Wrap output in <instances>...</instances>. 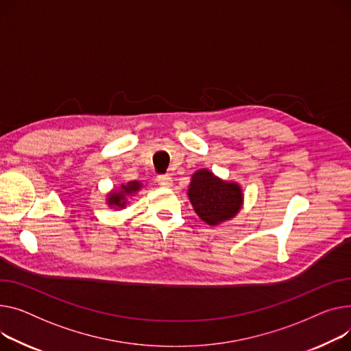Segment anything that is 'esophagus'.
<instances>
[{
  "label": "esophagus",
  "mask_w": 351,
  "mask_h": 351,
  "mask_svg": "<svg viewBox=\"0 0 351 351\" xmlns=\"http://www.w3.org/2000/svg\"><path fill=\"white\" fill-rule=\"evenodd\" d=\"M156 182H158L159 186H162V188H171L172 183H173V180H172V178L169 175H159V176H156Z\"/></svg>",
  "instance_id": "esophagus-1"
}]
</instances>
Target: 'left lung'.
Segmentation results:
<instances>
[{
	"label": "left lung",
	"mask_w": 351,
	"mask_h": 351,
	"mask_svg": "<svg viewBox=\"0 0 351 351\" xmlns=\"http://www.w3.org/2000/svg\"><path fill=\"white\" fill-rule=\"evenodd\" d=\"M188 196L197 216L208 226L232 219L243 206L240 184L221 180L207 169H199L192 175Z\"/></svg>",
	"instance_id": "1"
}]
</instances>
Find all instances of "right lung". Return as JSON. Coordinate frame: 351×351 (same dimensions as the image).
Returning a JSON list of instances; mask_svg holds the SVG:
<instances>
[{"mask_svg":"<svg viewBox=\"0 0 351 351\" xmlns=\"http://www.w3.org/2000/svg\"><path fill=\"white\" fill-rule=\"evenodd\" d=\"M143 188V183H139L138 180L128 182L127 184H121L119 191H112L108 193L107 197V204L110 207H119L124 208L127 206V196H132L135 192Z\"/></svg>","mask_w":351,"mask_h":351,"instance_id":"1","label":"right lung"}]
</instances>
